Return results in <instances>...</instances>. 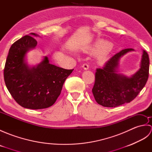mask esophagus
<instances>
[{
	"mask_svg": "<svg viewBox=\"0 0 152 152\" xmlns=\"http://www.w3.org/2000/svg\"><path fill=\"white\" fill-rule=\"evenodd\" d=\"M82 67H83V69H84V70H88L89 69V65H88V64H87V63L83 64H82Z\"/></svg>",
	"mask_w": 152,
	"mask_h": 152,
	"instance_id": "obj_1",
	"label": "esophagus"
}]
</instances>
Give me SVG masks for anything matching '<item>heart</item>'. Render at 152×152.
<instances>
[{
    "label": "heart",
    "mask_w": 152,
    "mask_h": 152,
    "mask_svg": "<svg viewBox=\"0 0 152 152\" xmlns=\"http://www.w3.org/2000/svg\"><path fill=\"white\" fill-rule=\"evenodd\" d=\"M110 50V44L107 42L102 40L96 42L92 50L94 53H101L99 59L101 61H104L107 59Z\"/></svg>",
    "instance_id": "heart-1"
}]
</instances>
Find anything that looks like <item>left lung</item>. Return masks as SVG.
I'll return each instance as SVG.
<instances>
[{"instance_id": "8db88e82", "label": "left lung", "mask_w": 152, "mask_h": 152, "mask_svg": "<svg viewBox=\"0 0 152 152\" xmlns=\"http://www.w3.org/2000/svg\"><path fill=\"white\" fill-rule=\"evenodd\" d=\"M132 48L122 50L112 57L102 69H96L92 92L96 102L104 107H116L130 102L144 88L149 76L150 60L143 51L140 68L130 78L118 74L120 58Z\"/></svg>"}]
</instances>
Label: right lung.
<instances>
[{"label": "right lung", "mask_w": 152, "mask_h": 152, "mask_svg": "<svg viewBox=\"0 0 152 152\" xmlns=\"http://www.w3.org/2000/svg\"><path fill=\"white\" fill-rule=\"evenodd\" d=\"M31 36L21 38L10 48L4 69V82L12 97L22 107L47 108L56 102L64 81L74 69L51 64L47 57L38 66L28 67L25 63V55L37 45V41Z\"/></svg>", "instance_id": "1"}]
</instances>
